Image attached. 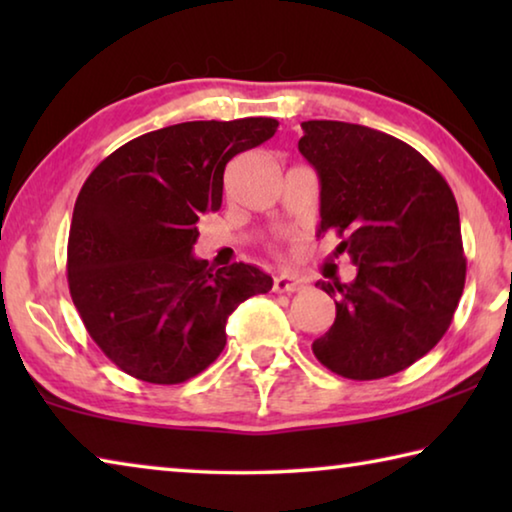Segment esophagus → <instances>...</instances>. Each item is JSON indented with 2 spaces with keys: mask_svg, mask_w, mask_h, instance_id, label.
I'll return each instance as SVG.
<instances>
[{
  "mask_svg": "<svg viewBox=\"0 0 512 512\" xmlns=\"http://www.w3.org/2000/svg\"><path fill=\"white\" fill-rule=\"evenodd\" d=\"M302 287H305V284H302L298 277H291V275H280V277H275V282H273L275 293H296Z\"/></svg>",
  "mask_w": 512,
  "mask_h": 512,
  "instance_id": "obj_1",
  "label": "esophagus"
}]
</instances>
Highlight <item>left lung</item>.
I'll return each instance as SVG.
<instances>
[{"label": "left lung", "mask_w": 512, "mask_h": 512, "mask_svg": "<svg viewBox=\"0 0 512 512\" xmlns=\"http://www.w3.org/2000/svg\"><path fill=\"white\" fill-rule=\"evenodd\" d=\"M298 149L320 178V232L345 239L350 284L316 287L336 298V320L314 341L316 359L348 379L395 375L443 339L465 287L456 198L429 160L375 128L314 119Z\"/></svg>", "instance_id": "8db88e82"}]
</instances>
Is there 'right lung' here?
I'll return each mask as SVG.
<instances>
[{
    "mask_svg": "<svg viewBox=\"0 0 512 512\" xmlns=\"http://www.w3.org/2000/svg\"><path fill=\"white\" fill-rule=\"evenodd\" d=\"M275 131L271 117L185 121L119 146L85 180L67 241L69 293L126 375L196 377L223 352L232 311L271 291L257 266L214 271L192 248L198 216L221 207L225 164Z\"/></svg>",
    "mask_w": 512,
    "mask_h": 512,
    "instance_id": "1",
    "label": "right lung"
}]
</instances>
